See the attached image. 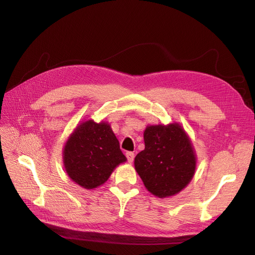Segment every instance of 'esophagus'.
<instances>
[{
	"instance_id": "esophagus-1",
	"label": "esophagus",
	"mask_w": 255,
	"mask_h": 255,
	"mask_svg": "<svg viewBox=\"0 0 255 255\" xmlns=\"http://www.w3.org/2000/svg\"><path fill=\"white\" fill-rule=\"evenodd\" d=\"M134 157H135V154L133 152H128L127 153V158H128V161L129 164L133 163Z\"/></svg>"
}]
</instances>
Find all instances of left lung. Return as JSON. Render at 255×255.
<instances>
[{"mask_svg":"<svg viewBox=\"0 0 255 255\" xmlns=\"http://www.w3.org/2000/svg\"><path fill=\"white\" fill-rule=\"evenodd\" d=\"M144 150L136 155L135 170L152 195L160 199L179 194L196 172L194 145L177 122L148 126L143 132Z\"/></svg>","mask_w":255,"mask_h":255,"instance_id":"8db88e82","label":"left lung"}]
</instances>
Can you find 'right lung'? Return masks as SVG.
<instances>
[{"label": "right lung", "instance_id": "1", "mask_svg": "<svg viewBox=\"0 0 255 255\" xmlns=\"http://www.w3.org/2000/svg\"><path fill=\"white\" fill-rule=\"evenodd\" d=\"M63 161L68 176L90 190L103 185L127 157L109 122L90 119L80 123L68 137Z\"/></svg>", "mask_w": 255, "mask_h": 255}]
</instances>
